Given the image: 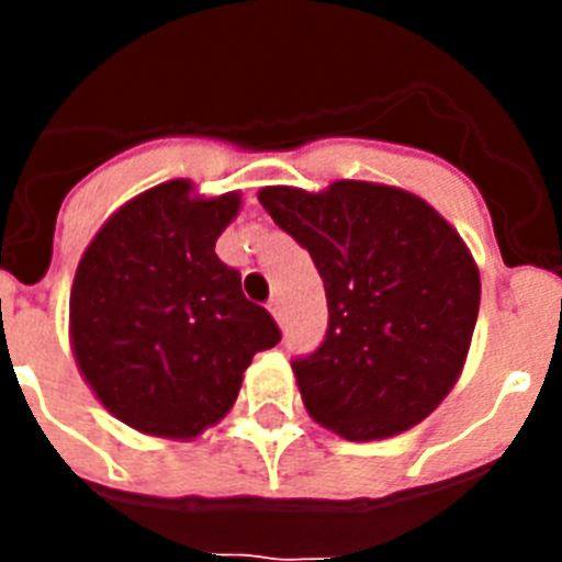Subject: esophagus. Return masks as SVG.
I'll return each mask as SVG.
<instances>
[{"mask_svg":"<svg viewBox=\"0 0 562 562\" xmlns=\"http://www.w3.org/2000/svg\"><path fill=\"white\" fill-rule=\"evenodd\" d=\"M267 310H270V315L276 317V324H284V304H281L278 297H272L270 304H267Z\"/></svg>","mask_w":562,"mask_h":562,"instance_id":"obj_1","label":"esophagus"}]
</instances>
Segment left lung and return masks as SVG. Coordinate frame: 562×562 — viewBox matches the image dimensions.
Instances as JSON below:
<instances>
[{
  "label": "left lung",
  "mask_w": 562,
  "mask_h": 562,
  "mask_svg": "<svg viewBox=\"0 0 562 562\" xmlns=\"http://www.w3.org/2000/svg\"><path fill=\"white\" fill-rule=\"evenodd\" d=\"M324 278L329 329L292 362L315 422L349 441L389 439L439 408L464 369L481 276L456 227L416 193L362 180L258 191Z\"/></svg>",
  "instance_id": "8db88e82"
}]
</instances>
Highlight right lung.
Returning a JSON list of instances; mask_svg holds the SVG:
<instances>
[{"mask_svg":"<svg viewBox=\"0 0 562 562\" xmlns=\"http://www.w3.org/2000/svg\"><path fill=\"white\" fill-rule=\"evenodd\" d=\"M238 207V191L205 200L191 180H168L117 207L78 261L72 355L128 428L196 439L233 408L252 355L281 340L216 256Z\"/></svg>","mask_w":562,"mask_h":562,"instance_id":"right-lung-1","label":"right lung"}]
</instances>
